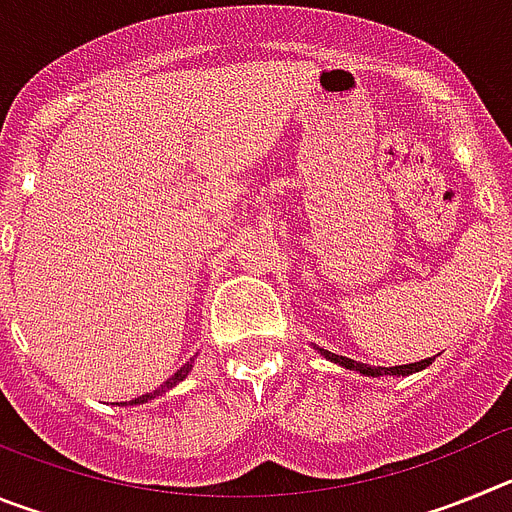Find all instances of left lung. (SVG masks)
<instances>
[{
    "label": "left lung",
    "mask_w": 512,
    "mask_h": 512,
    "mask_svg": "<svg viewBox=\"0 0 512 512\" xmlns=\"http://www.w3.org/2000/svg\"><path fill=\"white\" fill-rule=\"evenodd\" d=\"M315 351H318L323 359L333 361V364L343 366V369H351V372L356 374H364V377H410V374L415 372H423L425 366H431L433 359H420L415 361V364H402V366H369V364H361V361H354L348 359V356H338V354H330V351H325V348L320 346H312Z\"/></svg>",
    "instance_id": "1"
}]
</instances>
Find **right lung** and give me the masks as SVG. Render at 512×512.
<instances>
[{"label": "right lung", "mask_w": 512, "mask_h": 512, "mask_svg": "<svg viewBox=\"0 0 512 512\" xmlns=\"http://www.w3.org/2000/svg\"><path fill=\"white\" fill-rule=\"evenodd\" d=\"M192 364H194V359H189L187 364H184V366H179V369H176V372L171 374V377L166 379V382L161 384V387H158V390L148 392V395H140L138 400H130V405H143V402H148V400H153V397H158V395H164V392H169L171 387H176V384H179V382H184V379H187V374L192 372ZM120 405H122V402H120Z\"/></svg>", "instance_id": "add662e5"}]
</instances>
